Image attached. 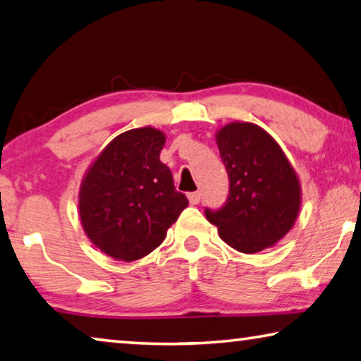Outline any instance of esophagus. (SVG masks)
<instances>
[{
    "label": "esophagus",
    "mask_w": 361,
    "mask_h": 361,
    "mask_svg": "<svg viewBox=\"0 0 361 361\" xmlns=\"http://www.w3.org/2000/svg\"><path fill=\"white\" fill-rule=\"evenodd\" d=\"M201 197H202V194L199 191H194V192L188 194V199H190L191 204H199V202H201Z\"/></svg>",
    "instance_id": "esophagus-1"
}]
</instances>
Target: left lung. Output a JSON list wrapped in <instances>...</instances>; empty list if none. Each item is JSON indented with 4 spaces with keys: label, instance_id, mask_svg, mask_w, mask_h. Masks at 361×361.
<instances>
[{
    "label": "left lung",
    "instance_id": "8db88e82",
    "mask_svg": "<svg viewBox=\"0 0 361 361\" xmlns=\"http://www.w3.org/2000/svg\"><path fill=\"white\" fill-rule=\"evenodd\" d=\"M230 178V194L207 220L233 249L255 254L271 247L294 226L300 183L276 141L259 125L233 122L216 133Z\"/></svg>",
    "mask_w": 361,
    "mask_h": 361
}]
</instances>
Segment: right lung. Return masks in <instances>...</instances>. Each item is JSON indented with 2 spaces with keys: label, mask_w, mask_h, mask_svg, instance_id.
<instances>
[{
  "label": "right lung",
  "mask_w": 361,
  "mask_h": 361,
  "mask_svg": "<svg viewBox=\"0 0 361 361\" xmlns=\"http://www.w3.org/2000/svg\"><path fill=\"white\" fill-rule=\"evenodd\" d=\"M164 145L160 130H128L109 142L85 175L80 220L90 241L112 259L133 262L152 252L188 207L160 162Z\"/></svg>",
  "instance_id": "add662e5"
}]
</instances>
